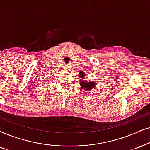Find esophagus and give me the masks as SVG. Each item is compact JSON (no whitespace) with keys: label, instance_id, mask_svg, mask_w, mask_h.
<instances>
[{"label":"esophagus","instance_id":"1","mask_svg":"<svg viewBox=\"0 0 150 150\" xmlns=\"http://www.w3.org/2000/svg\"><path fill=\"white\" fill-rule=\"evenodd\" d=\"M64 69H65V70H66V71H69V67H65V68H64Z\"/></svg>","mask_w":150,"mask_h":150}]
</instances>
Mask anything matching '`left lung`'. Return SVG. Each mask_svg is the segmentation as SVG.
Returning a JSON list of instances; mask_svg holds the SVG:
<instances>
[{
    "label": "left lung",
    "instance_id": "1",
    "mask_svg": "<svg viewBox=\"0 0 150 150\" xmlns=\"http://www.w3.org/2000/svg\"><path fill=\"white\" fill-rule=\"evenodd\" d=\"M79 76L80 77H81V78H84V76H85L84 72H83V71L79 72ZM79 82H80V85H81V89H84L85 91L91 90V89L93 88L94 87H95V86H96V84H95V82H93V81H82L81 79V80L79 81Z\"/></svg>",
    "mask_w": 150,
    "mask_h": 150
}]
</instances>
